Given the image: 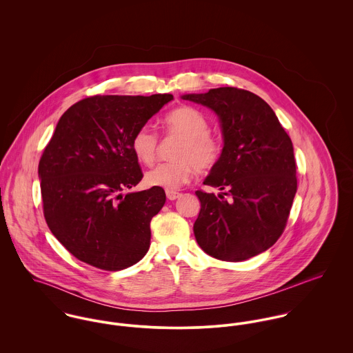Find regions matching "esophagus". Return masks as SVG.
Masks as SVG:
<instances>
[{
	"label": "esophagus",
	"mask_w": 353,
	"mask_h": 353,
	"mask_svg": "<svg viewBox=\"0 0 353 353\" xmlns=\"http://www.w3.org/2000/svg\"><path fill=\"white\" fill-rule=\"evenodd\" d=\"M165 194H167V199H168L170 201H174V200H176V199L181 197V193H179V192H175V190H167Z\"/></svg>",
	"instance_id": "esophagus-1"
}]
</instances>
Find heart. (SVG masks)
Listing matches in <instances>:
<instances>
[{
    "label": "heart",
    "mask_w": 353,
    "mask_h": 353,
    "mask_svg": "<svg viewBox=\"0 0 353 353\" xmlns=\"http://www.w3.org/2000/svg\"><path fill=\"white\" fill-rule=\"evenodd\" d=\"M167 129L182 137L174 157L178 160L160 163L145 174L150 186L172 190L186 183L194 168L205 171L212 168L220 159L221 145L209 136V123L205 115L193 107L174 110L165 118ZM157 136L150 128L139 129L132 139V151L139 161L150 165L154 160Z\"/></svg>",
    "instance_id": "heart-1"
}]
</instances>
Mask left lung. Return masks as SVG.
<instances>
[{"mask_svg":"<svg viewBox=\"0 0 353 353\" xmlns=\"http://www.w3.org/2000/svg\"><path fill=\"white\" fill-rule=\"evenodd\" d=\"M210 108L220 122L223 151L196 192L201 202L196 241L213 258L238 262L272 248L284 231L298 190L290 136L272 107L234 87L181 97Z\"/></svg>","mask_w":353,"mask_h":353,"instance_id":"obj_1","label":"left lung"}]
</instances>
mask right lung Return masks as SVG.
<instances>
[{"label": "right lung", "instance_id": "add662e5", "mask_svg": "<svg viewBox=\"0 0 353 353\" xmlns=\"http://www.w3.org/2000/svg\"><path fill=\"white\" fill-rule=\"evenodd\" d=\"M171 94L92 97L59 118L38 175L46 223L77 259L104 270L137 263L151 245V220L163 208L161 188L132 189L143 179L132 151L134 133Z\"/></svg>", "mask_w": 353, "mask_h": 353}]
</instances>
